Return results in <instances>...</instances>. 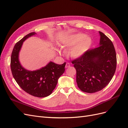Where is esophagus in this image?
Returning <instances> with one entry per match:
<instances>
[{
    "label": "esophagus",
    "instance_id": "34e87169",
    "mask_svg": "<svg viewBox=\"0 0 128 128\" xmlns=\"http://www.w3.org/2000/svg\"><path fill=\"white\" fill-rule=\"evenodd\" d=\"M70 65L69 63L67 62L66 64V68H69V67H70Z\"/></svg>",
    "mask_w": 128,
    "mask_h": 128
}]
</instances>
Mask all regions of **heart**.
<instances>
[{
    "label": "heart",
    "instance_id": "1",
    "mask_svg": "<svg viewBox=\"0 0 128 128\" xmlns=\"http://www.w3.org/2000/svg\"><path fill=\"white\" fill-rule=\"evenodd\" d=\"M92 44V39L89 36L84 34L77 33L72 34L66 37L62 41L61 47L64 49H71L70 55L74 58H80L83 56L91 48ZM60 54H64L61 50H58Z\"/></svg>",
    "mask_w": 128,
    "mask_h": 128
}]
</instances>
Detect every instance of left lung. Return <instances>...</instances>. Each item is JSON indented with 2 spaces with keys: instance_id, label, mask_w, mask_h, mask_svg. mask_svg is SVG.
Listing matches in <instances>:
<instances>
[{
  "instance_id": "obj_1",
  "label": "left lung",
  "mask_w": 128,
  "mask_h": 128,
  "mask_svg": "<svg viewBox=\"0 0 128 128\" xmlns=\"http://www.w3.org/2000/svg\"><path fill=\"white\" fill-rule=\"evenodd\" d=\"M99 46L89 49L85 54L72 61L76 70V82L80 90L94 93L110 82L116 68V54L113 42L99 32Z\"/></svg>"
}]
</instances>
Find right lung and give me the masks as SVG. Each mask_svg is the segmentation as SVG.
I'll return each instance as SVG.
<instances>
[{"label": "right lung", "mask_w": 128, "mask_h": 128, "mask_svg": "<svg viewBox=\"0 0 128 128\" xmlns=\"http://www.w3.org/2000/svg\"><path fill=\"white\" fill-rule=\"evenodd\" d=\"M34 32L26 34L15 45L10 58L12 73L18 86L29 94L39 98L48 96L56 87L58 79L65 70L66 62L56 64L50 61L45 67L36 70H26L19 61V53L24 42L36 34Z\"/></svg>", "instance_id": "add662e5"}]
</instances>
